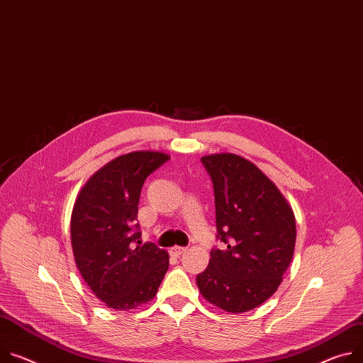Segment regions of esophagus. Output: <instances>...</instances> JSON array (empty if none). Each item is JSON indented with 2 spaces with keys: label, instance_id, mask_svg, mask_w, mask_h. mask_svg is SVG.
<instances>
[{
  "label": "esophagus",
  "instance_id": "obj_1",
  "mask_svg": "<svg viewBox=\"0 0 363 363\" xmlns=\"http://www.w3.org/2000/svg\"><path fill=\"white\" fill-rule=\"evenodd\" d=\"M184 252H186V247H179V246H174L169 249V253L172 256H181Z\"/></svg>",
  "mask_w": 363,
  "mask_h": 363
}]
</instances>
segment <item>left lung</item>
Segmentation results:
<instances>
[{
  "instance_id": "left-lung-1",
  "label": "left lung",
  "mask_w": 363,
  "mask_h": 363,
  "mask_svg": "<svg viewBox=\"0 0 363 363\" xmlns=\"http://www.w3.org/2000/svg\"><path fill=\"white\" fill-rule=\"evenodd\" d=\"M216 199L217 238L210 263L196 277L210 304L240 314L265 303L282 282L295 247V216L272 179L235 153L201 157Z\"/></svg>"
}]
</instances>
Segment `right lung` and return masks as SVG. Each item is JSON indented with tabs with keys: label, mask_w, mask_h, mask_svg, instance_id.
<instances>
[{
	"label": "right lung",
	"mask_w": 363,
	"mask_h": 363,
	"mask_svg": "<svg viewBox=\"0 0 363 363\" xmlns=\"http://www.w3.org/2000/svg\"><path fill=\"white\" fill-rule=\"evenodd\" d=\"M168 159L157 150L121 155L98 169L75 200L71 243L77 268L108 308L128 311L147 304L169 268L168 252L153 243L140 246L135 232L142 186Z\"/></svg>",
	"instance_id": "add662e5"
}]
</instances>
